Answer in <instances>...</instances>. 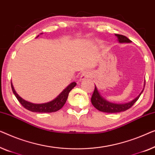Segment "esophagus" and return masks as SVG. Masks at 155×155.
Masks as SVG:
<instances>
[{
  "label": "esophagus",
  "instance_id": "esophagus-1",
  "mask_svg": "<svg viewBox=\"0 0 155 155\" xmlns=\"http://www.w3.org/2000/svg\"><path fill=\"white\" fill-rule=\"evenodd\" d=\"M91 73L90 72V71H84V72H82L81 74L80 80H81V81L85 80V79H86V78H87L91 77Z\"/></svg>",
  "mask_w": 155,
  "mask_h": 155
}]
</instances>
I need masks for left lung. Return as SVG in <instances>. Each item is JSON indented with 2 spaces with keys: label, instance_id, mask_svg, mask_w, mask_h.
<instances>
[{
  "label": "left lung",
  "instance_id": "8db88e82",
  "mask_svg": "<svg viewBox=\"0 0 155 155\" xmlns=\"http://www.w3.org/2000/svg\"><path fill=\"white\" fill-rule=\"evenodd\" d=\"M115 36H117L118 38V41L119 43H130L131 41L129 40L127 37L121 34H115ZM145 84H144V88H145ZM144 89L141 91V93L139 94V95L136 98H135L134 100L130 101L127 103L124 104H116L112 103V102H108L107 100L104 99L103 97L101 96L100 93L97 91L96 86H95V90L94 92L93 93L92 97H91V102H92L93 105L95 107L97 110H98L100 112H107V113H117L124 112V111L128 110V109L134 105V104L136 102L137 100L140 97L141 93H143Z\"/></svg>",
  "mask_w": 155,
  "mask_h": 155
}]
</instances>
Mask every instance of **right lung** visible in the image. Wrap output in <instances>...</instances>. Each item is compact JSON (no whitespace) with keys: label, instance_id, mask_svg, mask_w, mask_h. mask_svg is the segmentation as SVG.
Here are the masks:
<instances>
[{"label":"right lung","instance_id":"1","mask_svg":"<svg viewBox=\"0 0 155 155\" xmlns=\"http://www.w3.org/2000/svg\"><path fill=\"white\" fill-rule=\"evenodd\" d=\"M77 83L72 82L66 88L62 91V92L58 95L56 98L52 100L51 102H46V103L43 104H34L26 101L24 99L19 96L15 91L14 87L11 81V87L12 92L14 93L15 97L18 100V101L20 102L21 105L27 110L31 111L33 112H40V113H50V112H55L60 110L61 108L64 106L65 102L67 101V97H68L69 93L70 92L71 90L74 88V87L76 86Z\"/></svg>","mask_w":155,"mask_h":155}]
</instances>
